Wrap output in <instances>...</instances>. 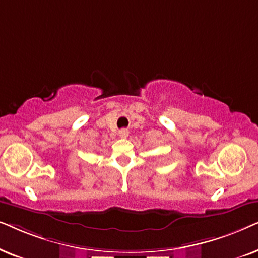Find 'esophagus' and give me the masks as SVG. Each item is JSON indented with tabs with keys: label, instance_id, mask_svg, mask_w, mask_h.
<instances>
[{
	"label": "esophagus",
	"instance_id": "obj_1",
	"mask_svg": "<svg viewBox=\"0 0 258 258\" xmlns=\"http://www.w3.org/2000/svg\"><path fill=\"white\" fill-rule=\"evenodd\" d=\"M119 136L121 137V138H126V137L128 136V131H127V130H125V128L120 130V131H119Z\"/></svg>",
	"mask_w": 258,
	"mask_h": 258
}]
</instances>
